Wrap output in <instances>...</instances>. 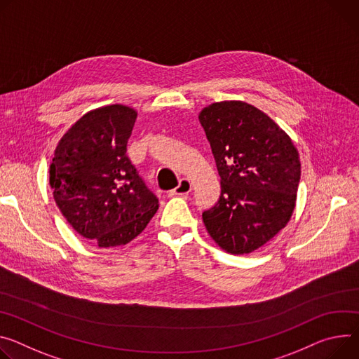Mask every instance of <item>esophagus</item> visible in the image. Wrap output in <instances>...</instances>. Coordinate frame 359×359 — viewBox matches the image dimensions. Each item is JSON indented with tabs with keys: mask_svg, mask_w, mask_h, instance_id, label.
Here are the masks:
<instances>
[{
	"mask_svg": "<svg viewBox=\"0 0 359 359\" xmlns=\"http://www.w3.org/2000/svg\"><path fill=\"white\" fill-rule=\"evenodd\" d=\"M190 190H191V182L189 179H182L179 186L172 190V194H175V196H184V194H187Z\"/></svg>",
	"mask_w": 359,
	"mask_h": 359,
	"instance_id": "obj_1",
	"label": "esophagus"
}]
</instances>
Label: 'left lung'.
Masks as SVG:
<instances>
[{
    "label": "left lung",
    "mask_w": 359,
    "mask_h": 359,
    "mask_svg": "<svg viewBox=\"0 0 359 359\" xmlns=\"http://www.w3.org/2000/svg\"><path fill=\"white\" fill-rule=\"evenodd\" d=\"M199 121L222 187L203 223L226 252L250 253L282 231L295 209L298 150L271 117L243 102L213 103Z\"/></svg>",
    "instance_id": "obj_1"
}]
</instances>
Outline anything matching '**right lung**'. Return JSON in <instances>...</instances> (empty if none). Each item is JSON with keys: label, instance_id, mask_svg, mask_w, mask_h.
Wrapping results in <instances>:
<instances>
[{"label": "right lung", "instance_id": "right-lung-1", "mask_svg": "<svg viewBox=\"0 0 359 359\" xmlns=\"http://www.w3.org/2000/svg\"><path fill=\"white\" fill-rule=\"evenodd\" d=\"M136 118L133 109L121 104L88 111L58 142L50 166L62 216L100 248L133 241L158 209L127 156Z\"/></svg>", "mask_w": 359, "mask_h": 359}]
</instances>
